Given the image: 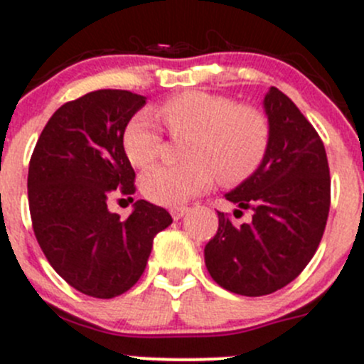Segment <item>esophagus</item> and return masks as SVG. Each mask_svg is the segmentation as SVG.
I'll use <instances>...</instances> for the list:
<instances>
[{"label": "esophagus", "instance_id": "34e87169", "mask_svg": "<svg viewBox=\"0 0 364 364\" xmlns=\"http://www.w3.org/2000/svg\"><path fill=\"white\" fill-rule=\"evenodd\" d=\"M170 214H171V218L175 219V221H178V219H182L183 215L187 214V207H173L170 210Z\"/></svg>", "mask_w": 364, "mask_h": 364}]
</instances>
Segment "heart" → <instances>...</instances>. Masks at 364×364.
<instances>
[{
    "mask_svg": "<svg viewBox=\"0 0 364 364\" xmlns=\"http://www.w3.org/2000/svg\"><path fill=\"white\" fill-rule=\"evenodd\" d=\"M156 114L173 134H189L183 164H159L139 178L150 201L175 207L215 181L239 183L260 168L271 143V125L260 109L233 99L193 90L170 97ZM161 149V131L150 111H139L124 131V150L136 166H146Z\"/></svg>",
    "mask_w": 364,
    "mask_h": 364,
    "instance_id": "heart-1",
    "label": "heart"
}]
</instances>
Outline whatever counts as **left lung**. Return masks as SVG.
<instances>
[{
	"label": "left lung",
	"instance_id": "left-lung-1",
	"mask_svg": "<svg viewBox=\"0 0 364 364\" xmlns=\"http://www.w3.org/2000/svg\"><path fill=\"white\" fill-rule=\"evenodd\" d=\"M271 143L260 168L225 198L233 215L251 208L247 223L219 212V228L205 246L208 274L223 289L267 296L301 274L318 247L331 203L326 149L313 125L283 92L264 97Z\"/></svg>",
	"mask_w": 364,
	"mask_h": 364
}]
</instances>
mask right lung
<instances>
[{
	"label": "right lung",
	"instance_id": "right-lung-1",
	"mask_svg": "<svg viewBox=\"0 0 364 364\" xmlns=\"http://www.w3.org/2000/svg\"><path fill=\"white\" fill-rule=\"evenodd\" d=\"M146 104L125 90H97L63 104L46 124L28 170L33 232L46 258L75 290L97 299L127 292L141 278L154 237L173 223L138 200L127 219L113 194L134 193L124 131Z\"/></svg>",
	"mask_w": 364,
	"mask_h": 364
}]
</instances>
